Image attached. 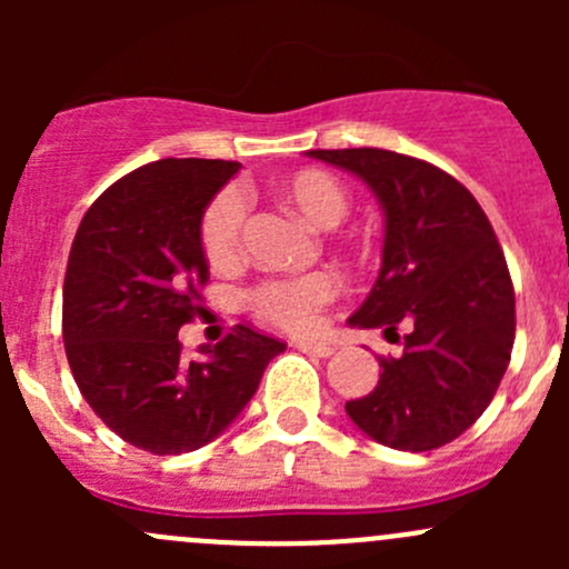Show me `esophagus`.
Here are the masks:
<instances>
[{
  "instance_id": "1",
  "label": "esophagus",
  "mask_w": 569,
  "mask_h": 569,
  "mask_svg": "<svg viewBox=\"0 0 569 569\" xmlns=\"http://www.w3.org/2000/svg\"><path fill=\"white\" fill-rule=\"evenodd\" d=\"M295 349H300L302 355H311V358H330L336 349L330 343H306V341H297Z\"/></svg>"
}]
</instances>
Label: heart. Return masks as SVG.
Returning a JSON list of instances; mask_svg holds the SVG:
<instances>
[{"instance_id": "heart-1", "label": "heart", "mask_w": 569, "mask_h": 569, "mask_svg": "<svg viewBox=\"0 0 569 569\" xmlns=\"http://www.w3.org/2000/svg\"><path fill=\"white\" fill-rule=\"evenodd\" d=\"M278 194L311 228H336L349 211V194L336 176L325 170H300L278 183ZM248 203L237 189L217 194L200 222V244L211 267H228L242 252ZM338 283L330 272H311L291 280H267L250 291V308L258 319L286 332H313L319 313L336 300Z\"/></svg>"}]
</instances>
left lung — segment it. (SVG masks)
Here are the masks:
<instances>
[{
    "label": "left lung",
    "mask_w": 569,
    "mask_h": 569,
    "mask_svg": "<svg viewBox=\"0 0 569 569\" xmlns=\"http://www.w3.org/2000/svg\"><path fill=\"white\" fill-rule=\"evenodd\" d=\"M349 170L386 214L382 269L352 327H405V352L382 358L375 391L347 401L371 440L429 451L487 410L512 358L515 289L473 194L446 170L382 148L308 151Z\"/></svg>",
    "instance_id": "8db88e82"
}]
</instances>
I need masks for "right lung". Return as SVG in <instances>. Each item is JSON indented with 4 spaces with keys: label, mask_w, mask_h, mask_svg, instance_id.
<instances>
[{
    "label": "right lung",
    "mask_w": 569,
    "mask_h": 569,
    "mask_svg": "<svg viewBox=\"0 0 569 569\" xmlns=\"http://www.w3.org/2000/svg\"><path fill=\"white\" fill-rule=\"evenodd\" d=\"M222 159H159L114 181L73 237L62 341L84 401L126 443L187 455L244 410L283 341L237 325L206 360H183L178 330L203 311L200 222L239 173Z\"/></svg>",
    "instance_id": "add662e5"
}]
</instances>
